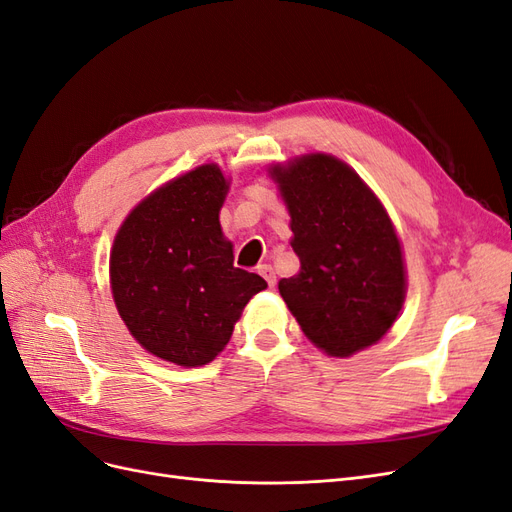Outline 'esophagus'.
<instances>
[{
  "label": "esophagus",
  "mask_w": 512,
  "mask_h": 512,
  "mask_svg": "<svg viewBox=\"0 0 512 512\" xmlns=\"http://www.w3.org/2000/svg\"><path fill=\"white\" fill-rule=\"evenodd\" d=\"M258 273H260L262 277H265L267 284H269V288H273V286H275V273H273L271 265H260V267H258Z\"/></svg>",
  "instance_id": "obj_1"
}]
</instances>
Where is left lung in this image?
Wrapping results in <instances>:
<instances>
[{
  "label": "left lung",
  "instance_id": "obj_1",
  "mask_svg": "<svg viewBox=\"0 0 512 512\" xmlns=\"http://www.w3.org/2000/svg\"><path fill=\"white\" fill-rule=\"evenodd\" d=\"M290 213L297 275L280 294L303 333L331 356H350L391 329L406 297L399 239L354 170L324 153L273 166Z\"/></svg>",
  "mask_w": 512,
  "mask_h": 512
}]
</instances>
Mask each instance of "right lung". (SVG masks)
<instances>
[{"mask_svg": "<svg viewBox=\"0 0 512 512\" xmlns=\"http://www.w3.org/2000/svg\"><path fill=\"white\" fill-rule=\"evenodd\" d=\"M226 192L218 166H198L147 196L113 243L119 316L147 352L183 367L213 361L247 301L267 288L232 265L220 226Z\"/></svg>", "mask_w": 512, "mask_h": 512, "instance_id": "add662e5", "label": "right lung"}]
</instances>
